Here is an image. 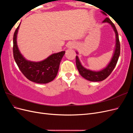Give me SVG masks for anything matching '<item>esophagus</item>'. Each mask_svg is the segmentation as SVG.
<instances>
[{
  "mask_svg": "<svg viewBox=\"0 0 133 133\" xmlns=\"http://www.w3.org/2000/svg\"><path fill=\"white\" fill-rule=\"evenodd\" d=\"M69 46V47H70V46H71V47H73V46H72V45H70Z\"/></svg>",
  "mask_w": 133,
  "mask_h": 133,
  "instance_id": "obj_1",
  "label": "esophagus"
}]
</instances>
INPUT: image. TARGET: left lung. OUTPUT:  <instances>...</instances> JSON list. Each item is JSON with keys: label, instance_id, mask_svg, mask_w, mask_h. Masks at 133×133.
<instances>
[{"label": "left lung", "instance_id": "left-lung-1", "mask_svg": "<svg viewBox=\"0 0 133 133\" xmlns=\"http://www.w3.org/2000/svg\"><path fill=\"white\" fill-rule=\"evenodd\" d=\"M102 13L103 14L106 15V14L104 12L102 11ZM103 23H108L110 24L112 28H113L114 31H115L116 37V44L114 54L111 59V61L108 64V65L102 70L98 71H92L89 69H87L84 68L82 65L78 56H76V65L80 74L84 78L91 82H100L105 79L111 74L112 71L114 70V68L116 65V63L118 62L120 53V46L119 39V35L115 26L114 25L113 23L110 21V19L108 18H106L104 19L103 21ZM76 53L78 54V52H76Z\"/></svg>", "mask_w": 133, "mask_h": 133}]
</instances>
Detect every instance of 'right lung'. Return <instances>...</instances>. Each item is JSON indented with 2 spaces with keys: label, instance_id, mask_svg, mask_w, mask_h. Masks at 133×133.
<instances>
[{
  "label": "right lung",
  "instance_id": "obj_1",
  "mask_svg": "<svg viewBox=\"0 0 133 133\" xmlns=\"http://www.w3.org/2000/svg\"><path fill=\"white\" fill-rule=\"evenodd\" d=\"M20 24L13 36V56L20 70L28 79L36 83L46 84L53 81L58 74L60 63L65 51L51 54L41 62L27 60L21 53L17 45V38Z\"/></svg>",
  "mask_w": 133,
  "mask_h": 133
}]
</instances>
